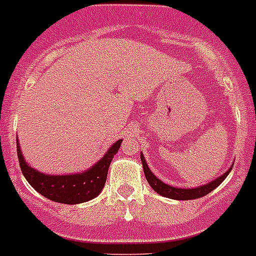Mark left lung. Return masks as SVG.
I'll use <instances>...</instances> for the list:
<instances>
[{"mask_svg": "<svg viewBox=\"0 0 256 256\" xmlns=\"http://www.w3.org/2000/svg\"><path fill=\"white\" fill-rule=\"evenodd\" d=\"M141 162H142V169H144V174L148 180L149 185L152 188L156 193H158L162 197L172 198V200H177V201H188V200H196V198H201L206 194H209L210 192L218 188L220 184L224 182V180L228 176V173L232 172V168H228V170L224 172V174L216 177V180H212L210 182H208L206 185L197 186V188H192V189H186V188H176V186H172L169 184L162 182L161 180H158L156 176L153 174L152 170L149 169L148 164L145 161L144 154L140 153Z\"/></svg>", "mask_w": 256, "mask_h": 256, "instance_id": "obj_1", "label": "left lung"}]
</instances>
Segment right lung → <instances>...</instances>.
<instances>
[{"mask_svg": "<svg viewBox=\"0 0 256 256\" xmlns=\"http://www.w3.org/2000/svg\"><path fill=\"white\" fill-rule=\"evenodd\" d=\"M122 140H118L108 148L102 158L87 170L75 174H47L28 165L22 154L21 146L17 141V154L20 166L24 178L40 194L47 200L66 205H78L94 200L103 190L107 180L108 168Z\"/></svg>", "mask_w": 256, "mask_h": 256, "instance_id": "right-lung-1", "label": "right lung"}]
</instances>
